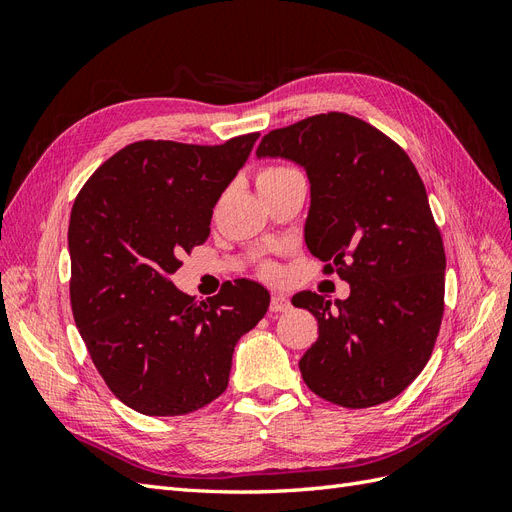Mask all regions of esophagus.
<instances>
[{
	"label": "esophagus",
	"instance_id": "1",
	"mask_svg": "<svg viewBox=\"0 0 512 512\" xmlns=\"http://www.w3.org/2000/svg\"><path fill=\"white\" fill-rule=\"evenodd\" d=\"M269 309H271L273 314H277V312H288V309H290V301H288L286 297H282V294H273Z\"/></svg>",
	"mask_w": 512,
	"mask_h": 512
}]
</instances>
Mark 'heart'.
Segmentation results:
<instances>
[{
  "instance_id": "1",
  "label": "heart",
  "mask_w": 512,
  "mask_h": 512,
  "mask_svg": "<svg viewBox=\"0 0 512 512\" xmlns=\"http://www.w3.org/2000/svg\"><path fill=\"white\" fill-rule=\"evenodd\" d=\"M292 173H297V170H292V168H288V166H265V168H260L258 175H256L258 190L269 188V185L286 179V177L292 175Z\"/></svg>"
}]
</instances>
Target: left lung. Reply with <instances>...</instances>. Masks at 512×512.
Instances as JSON below:
<instances>
[{
    "instance_id": "1",
    "label": "left lung",
    "mask_w": 512,
    "mask_h": 512,
    "mask_svg": "<svg viewBox=\"0 0 512 512\" xmlns=\"http://www.w3.org/2000/svg\"><path fill=\"white\" fill-rule=\"evenodd\" d=\"M256 156L305 168V243L350 284L344 301L292 297L318 320L299 361L305 384L344 408L397 397L427 365L444 314L442 235L408 153L359 117L322 113L271 130Z\"/></svg>"
}]
</instances>
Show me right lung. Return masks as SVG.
Masks as SVG:
<instances>
[{
    "instance_id": "1",
    "label": "right lung",
    "mask_w": 512,
    "mask_h": 512,
    "mask_svg": "<svg viewBox=\"0 0 512 512\" xmlns=\"http://www.w3.org/2000/svg\"><path fill=\"white\" fill-rule=\"evenodd\" d=\"M260 134L224 145L138 141L87 179L68 226L76 329L108 389L147 416H179L220 397L232 352L269 309L235 280L207 301L173 286L179 256L209 237L213 207Z\"/></svg>"
}]
</instances>
